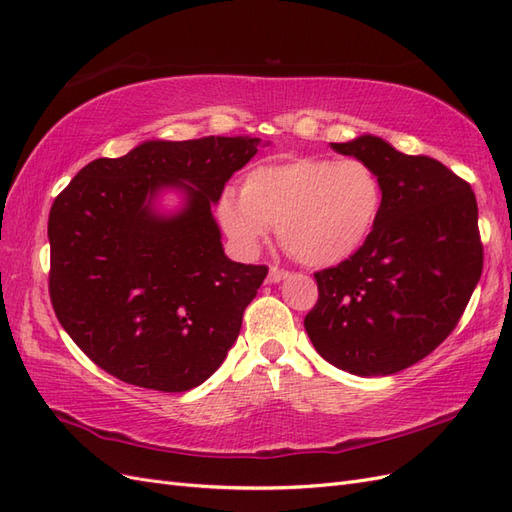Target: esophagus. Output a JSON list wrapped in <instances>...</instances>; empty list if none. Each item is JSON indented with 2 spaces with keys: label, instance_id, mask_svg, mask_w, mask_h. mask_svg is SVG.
I'll return each instance as SVG.
<instances>
[{
  "label": "esophagus",
  "instance_id": "obj_1",
  "mask_svg": "<svg viewBox=\"0 0 512 512\" xmlns=\"http://www.w3.org/2000/svg\"><path fill=\"white\" fill-rule=\"evenodd\" d=\"M288 275H290V271H286V269H280V267H271V269H269V282H271V284H277V282L286 280Z\"/></svg>",
  "mask_w": 512,
  "mask_h": 512
}]
</instances>
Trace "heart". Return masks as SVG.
Instances as JSON below:
<instances>
[{
  "label": "heart",
  "mask_w": 512,
  "mask_h": 512,
  "mask_svg": "<svg viewBox=\"0 0 512 512\" xmlns=\"http://www.w3.org/2000/svg\"><path fill=\"white\" fill-rule=\"evenodd\" d=\"M382 211V183L363 160L286 158L252 168L241 194L224 190L218 220L252 254L277 228L284 250L309 267H331L369 239Z\"/></svg>",
  "instance_id": "1"
}]
</instances>
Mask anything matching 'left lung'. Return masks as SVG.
<instances>
[{"instance_id": "8db88e82", "label": "left lung", "mask_w": 512, "mask_h": 512, "mask_svg": "<svg viewBox=\"0 0 512 512\" xmlns=\"http://www.w3.org/2000/svg\"><path fill=\"white\" fill-rule=\"evenodd\" d=\"M331 147L376 170L382 211L359 250L314 273L318 301L305 331L339 369L397 374L436 350L466 312L483 273L476 196L442 162L378 136Z\"/></svg>"}]
</instances>
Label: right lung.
Instances as JSON below:
<instances>
[{"label": "right lung", "instance_id": "add662e5", "mask_svg": "<svg viewBox=\"0 0 512 512\" xmlns=\"http://www.w3.org/2000/svg\"><path fill=\"white\" fill-rule=\"evenodd\" d=\"M258 145L252 136L149 141L89 162L55 198L51 303L106 374L183 393L224 363L269 267L224 256L211 205ZM164 184L189 192V207L170 221L146 203Z\"/></svg>", "mask_w": 512, "mask_h": 512}]
</instances>
